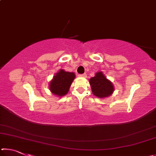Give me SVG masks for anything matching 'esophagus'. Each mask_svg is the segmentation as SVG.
Instances as JSON below:
<instances>
[{
	"label": "esophagus",
	"instance_id": "34e87169",
	"mask_svg": "<svg viewBox=\"0 0 156 156\" xmlns=\"http://www.w3.org/2000/svg\"><path fill=\"white\" fill-rule=\"evenodd\" d=\"M80 77H82V78H87V74H86V73H83V74L80 75Z\"/></svg>",
	"mask_w": 156,
	"mask_h": 156
}]
</instances>
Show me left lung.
I'll use <instances>...</instances> for the list:
<instances>
[{"label":"left lung","mask_w":156,"mask_h":156,"mask_svg":"<svg viewBox=\"0 0 156 156\" xmlns=\"http://www.w3.org/2000/svg\"><path fill=\"white\" fill-rule=\"evenodd\" d=\"M92 94L99 98L110 96L114 91V86L102 72H96L94 77L89 79Z\"/></svg>","instance_id":"8db88e82"}]
</instances>
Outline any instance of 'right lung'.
Listing matches in <instances>:
<instances>
[{"mask_svg":"<svg viewBox=\"0 0 156 156\" xmlns=\"http://www.w3.org/2000/svg\"><path fill=\"white\" fill-rule=\"evenodd\" d=\"M76 75L73 72L60 69L49 82V88L51 93L58 97H62L68 94Z\"/></svg>","mask_w":156,"mask_h":156,"instance_id":"obj_1","label":"right lung"}]
</instances>
